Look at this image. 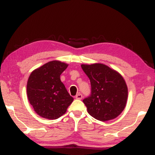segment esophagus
Segmentation results:
<instances>
[{
	"label": "esophagus",
	"mask_w": 155,
	"mask_h": 155,
	"mask_svg": "<svg viewBox=\"0 0 155 155\" xmlns=\"http://www.w3.org/2000/svg\"><path fill=\"white\" fill-rule=\"evenodd\" d=\"M76 99H79V100H81V98H82V95H81V94H80V93H78L77 95H76Z\"/></svg>",
	"instance_id": "34e87169"
}]
</instances>
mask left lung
Listing matches in <instances>:
<instances>
[{"mask_svg":"<svg viewBox=\"0 0 155 155\" xmlns=\"http://www.w3.org/2000/svg\"><path fill=\"white\" fill-rule=\"evenodd\" d=\"M91 84V95L83 100L92 117L105 122L114 120L123 111L128 91L122 76L103 63L81 64Z\"/></svg>","mask_w":155,"mask_h":155,"instance_id":"left-lung-1","label":"left lung"}]
</instances>
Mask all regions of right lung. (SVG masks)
I'll return each mask as SVG.
<instances>
[{
	"label": "right lung",
	"mask_w": 155,
	"mask_h": 155,
	"mask_svg": "<svg viewBox=\"0 0 155 155\" xmlns=\"http://www.w3.org/2000/svg\"><path fill=\"white\" fill-rule=\"evenodd\" d=\"M68 66V64L60 60H52L33 71L28 78V101L40 117L56 120L65 114L74 101L60 80Z\"/></svg>",
	"instance_id": "1"
}]
</instances>
